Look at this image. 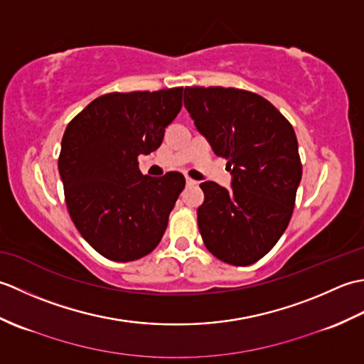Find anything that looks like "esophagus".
<instances>
[{
    "label": "esophagus",
    "mask_w": 364,
    "mask_h": 364,
    "mask_svg": "<svg viewBox=\"0 0 364 364\" xmlns=\"http://www.w3.org/2000/svg\"><path fill=\"white\" fill-rule=\"evenodd\" d=\"M196 184H197V181L196 180H191V178H186V186H196Z\"/></svg>",
    "instance_id": "obj_1"
}]
</instances>
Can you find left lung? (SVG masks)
<instances>
[{
    "label": "left lung",
    "instance_id": "obj_1",
    "mask_svg": "<svg viewBox=\"0 0 364 364\" xmlns=\"http://www.w3.org/2000/svg\"><path fill=\"white\" fill-rule=\"evenodd\" d=\"M184 106L231 173L230 191L214 181L200 184V235L220 261L253 264L291 220L301 180L294 128L266 98L241 89L186 87Z\"/></svg>",
    "mask_w": 364,
    "mask_h": 364
}]
</instances>
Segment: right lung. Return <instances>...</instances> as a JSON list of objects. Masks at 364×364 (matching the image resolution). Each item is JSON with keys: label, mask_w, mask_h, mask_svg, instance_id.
<instances>
[{"label": "right lung", "mask_w": 364, "mask_h": 364, "mask_svg": "<svg viewBox=\"0 0 364 364\" xmlns=\"http://www.w3.org/2000/svg\"><path fill=\"white\" fill-rule=\"evenodd\" d=\"M181 97L183 87L112 92L95 98L65 128L58 166L68 213L107 259L142 258L164 235L186 180L180 172L142 175L137 156L159 149Z\"/></svg>", "instance_id": "obj_1"}]
</instances>
